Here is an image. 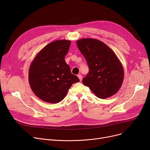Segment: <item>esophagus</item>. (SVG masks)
I'll return each instance as SVG.
<instances>
[{"mask_svg":"<svg viewBox=\"0 0 150 150\" xmlns=\"http://www.w3.org/2000/svg\"><path fill=\"white\" fill-rule=\"evenodd\" d=\"M78 78H79L80 81H81V80H82V78H83L82 75H80V74H79V75H78Z\"/></svg>","mask_w":150,"mask_h":150,"instance_id":"34e87169","label":"esophagus"}]
</instances>
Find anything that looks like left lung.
I'll list each match as a JSON object with an SVG mask.
<instances>
[{
    "instance_id": "left-lung-1",
    "label": "left lung",
    "mask_w": 150,
    "mask_h": 150,
    "mask_svg": "<svg viewBox=\"0 0 150 150\" xmlns=\"http://www.w3.org/2000/svg\"><path fill=\"white\" fill-rule=\"evenodd\" d=\"M89 68L82 82L100 98L115 94L122 85L124 70L114 51L104 42L93 38H83L76 41Z\"/></svg>"
}]
</instances>
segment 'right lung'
I'll return each instance as SVG.
<instances>
[{
    "label": "right lung",
    "mask_w": 150,
    "mask_h": 150,
    "mask_svg": "<svg viewBox=\"0 0 150 150\" xmlns=\"http://www.w3.org/2000/svg\"><path fill=\"white\" fill-rule=\"evenodd\" d=\"M70 43L64 39L49 43L36 54L30 64V88L38 98L47 103H59L72 85L80 81L71 73L64 59Z\"/></svg>",
    "instance_id": "obj_1"
}]
</instances>
